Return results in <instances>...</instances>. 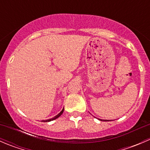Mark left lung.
<instances>
[{"label": "left lung", "instance_id": "1", "mask_svg": "<svg viewBox=\"0 0 150 150\" xmlns=\"http://www.w3.org/2000/svg\"><path fill=\"white\" fill-rule=\"evenodd\" d=\"M99 120H102V121H109V120H101V119H99Z\"/></svg>", "mask_w": 150, "mask_h": 150}]
</instances>
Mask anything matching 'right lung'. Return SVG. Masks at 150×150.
<instances>
[{"instance_id": "right-lung-1", "label": "right lung", "mask_w": 150, "mask_h": 150, "mask_svg": "<svg viewBox=\"0 0 150 150\" xmlns=\"http://www.w3.org/2000/svg\"><path fill=\"white\" fill-rule=\"evenodd\" d=\"M63 112H64V108H63V109H62V111L60 112L59 113V114L57 115H56L55 117H52V118H51V119H48V120H42V122H50V121H52V120H56V119L58 118V117H59V116H61L62 115Z\"/></svg>"}]
</instances>
